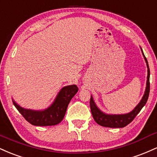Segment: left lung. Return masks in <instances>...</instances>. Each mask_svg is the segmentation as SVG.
<instances>
[{"instance_id":"1","label":"left lung","mask_w":157,"mask_h":157,"mask_svg":"<svg viewBox=\"0 0 157 157\" xmlns=\"http://www.w3.org/2000/svg\"><path fill=\"white\" fill-rule=\"evenodd\" d=\"M141 51L143 55L144 59H145V63H146L147 68V76L146 81V87H145V91L144 93L142 98L139 102L138 105L134 108L131 112L127 113H123V114H110V113H106L97 107L94 100L92 95L91 96V100H90V108H91V113L94 117V120L97 124L103 126V127L108 128H123L126 125H128L130 122L133 121L135 117L140 113L143 106L146 104L147 98L149 96V92H150V69H149L148 63L146 57H145L143 52H142V48Z\"/></svg>"}]
</instances>
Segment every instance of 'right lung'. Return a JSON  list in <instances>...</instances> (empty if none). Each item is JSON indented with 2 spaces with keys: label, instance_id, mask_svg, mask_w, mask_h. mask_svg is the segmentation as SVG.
Wrapping results in <instances>:
<instances>
[{
  "label": "right lung",
  "instance_id": "1",
  "mask_svg": "<svg viewBox=\"0 0 157 157\" xmlns=\"http://www.w3.org/2000/svg\"><path fill=\"white\" fill-rule=\"evenodd\" d=\"M77 91L78 88L76 85L64 86L57 94L52 105L44 110L24 109L14 100H12V102L25 120L32 125L36 126L55 125L63 120L68 103Z\"/></svg>",
  "mask_w": 157,
  "mask_h": 157
}]
</instances>
